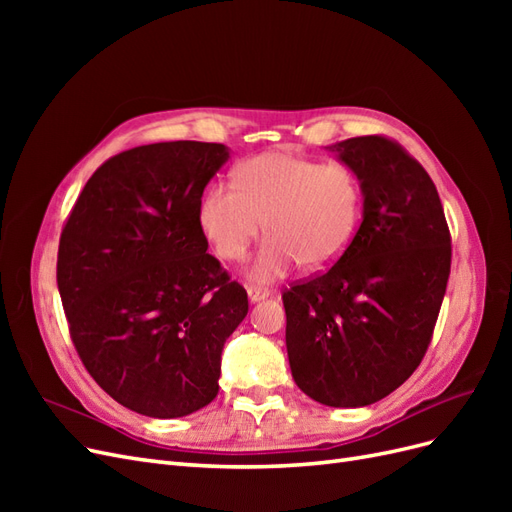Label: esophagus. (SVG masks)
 <instances>
[{
    "label": "esophagus",
    "instance_id": "esophagus-1",
    "mask_svg": "<svg viewBox=\"0 0 512 512\" xmlns=\"http://www.w3.org/2000/svg\"><path fill=\"white\" fill-rule=\"evenodd\" d=\"M271 294L269 288H262V286H247V297H250L252 303H258V301H265Z\"/></svg>",
    "mask_w": 512,
    "mask_h": 512
}]
</instances>
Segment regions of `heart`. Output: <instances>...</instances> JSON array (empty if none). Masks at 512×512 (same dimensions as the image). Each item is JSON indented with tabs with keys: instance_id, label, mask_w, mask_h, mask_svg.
Returning a JSON list of instances; mask_svg holds the SVG:
<instances>
[{
	"instance_id": "1",
	"label": "heart",
	"mask_w": 512,
	"mask_h": 512,
	"mask_svg": "<svg viewBox=\"0 0 512 512\" xmlns=\"http://www.w3.org/2000/svg\"><path fill=\"white\" fill-rule=\"evenodd\" d=\"M361 209V179L350 166L273 151L241 162L232 185H211L198 218L222 260L243 258L265 222L269 237L250 275L271 282L299 262L307 269L335 265L356 235Z\"/></svg>"
}]
</instances>
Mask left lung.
Instances as JSON below:
<instances>
[{
    "instance_id": "1",
    "label": "left lung",
    "mask_w": 512,
    "mask_h": 512,
    "mask_svg": "<svg viewBox=\"0 0 512 512\" xmlns=\"http://www.w3.org/2000/svg\"><path fill=\"white\" fill-rule=\"evenodd\" d=\"M329 149L361 179L363 220L331 269L282 292L286 348L305 395L361 408L421 365L451 273V232L427 170L393 138Z\"/></svg>"
}]
</instances>
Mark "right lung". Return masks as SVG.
I'll return each instance as SVG.
<instances>
[{
	"label": "right lung",
	"mask_w": 512,
	"mask_h": 512,
	"mask_svg": "<svg viewBox=\"0 0 512 512\" xmlns=\"http://www.w3.org/2000/svg\"><path fill=\"white\" fill-rule=\"evenodd\" d=\"M220 143L121 151L89 177L59 237L57 288L89 376L121 406L185 416L218 395L247 292L207 254L198 209Z\"/></svg>",
	"instance_id": "right-lung-1"
}]
</instances>
